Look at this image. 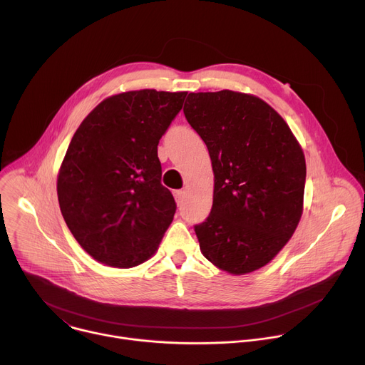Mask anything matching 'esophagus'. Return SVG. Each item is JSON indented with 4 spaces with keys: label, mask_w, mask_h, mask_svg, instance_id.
<instances>
[{
    "label": "esophagus",
    "mask_w": 365,
    "mask_h": 365,
    "mask_svg": "<svg viewBox=\"0 0 365 365\" xmlns=\"http://www.w3.org/2000/svg\"><path fill=\"white\" fill-rule=\"evenodd\" d=\"M175 197H176V202H178V206H182L185 199H186V192L185 190H176L175 192Z\"/></svg>",
    "instance_id": "1"
}]
</instances>
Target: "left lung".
I'll return each mask as SVG.
<instances>
[{
  "instance_id": "left-lung-1",
  "label": "left lung",
  "mask_w": 365,
  "mask_h": 365,
  "mask_svg": "<svg viewBox=\"0 0 365 365\" xmlns=\"http://www.w3.org/2000/svg\"><path fill=\"white\" fill-rule=\"evenodd\" d=\"M185 117L205 141L214 170L210 217L195 225L200 251L241 276L269 264L303 212L306 162L280 114L258 96L230 89L190 92Z\"/></svg>"
}]
</instances>
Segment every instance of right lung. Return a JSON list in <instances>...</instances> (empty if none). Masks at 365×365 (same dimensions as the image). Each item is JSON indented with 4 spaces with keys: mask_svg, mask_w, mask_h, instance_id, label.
<instances>
[{
    "mask_svg": "<svg viewBox=\"0 0 365 365\" xmlns=\"http://www.w3.org/2000/svg\"><path fill=\"white\" fill-rule=\"evenodd\" d=\"M187 92L128 91L103 99L73 134L58 175L65 222L96 262L117 269L148 259L173 221L158 145Z\"/></svg>",
    "mask_w": 365,
    "mask_h": 365,
    "instance_id": "add662e5",
    "label": "right lung"
}]
</instances>
